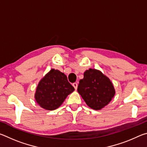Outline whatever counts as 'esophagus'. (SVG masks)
Here are the masks:
<instances>
[{
	"label": "esophagus",
	"instance_id": "1",
	"mask_svg": "<svg viewBox=\"0 0 147 147\" xmlns=\"http://www.w3.org/2000/svg\"><path fill=\"white\" fill-rule=\"evenodd\" d=\"M73 87H74V89H77V88H78V84H77V83H73Z\"/></svg>",
	"mask_w": 147,
	"mask_h": 147
}]
</instances>
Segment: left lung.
Instances as JSON below:
<instances>
[{
    "mask_svg": "<svg viewBox=\"0 0 147 147\" xmlns=\"http://www.w3.org/2000/svg\"><path fill=\"white\" fill-rule=\"evenodd\" d=\"M78 92L91 108L99 110L108 104L115 95L113 84L100 71L89 69L79 82Z\"/></svg>",
    "mask_w": 147,
    "mask_h": 147,
    "instance_id": "left-lung-1",
    "label": "left lung"
}]
</instances>
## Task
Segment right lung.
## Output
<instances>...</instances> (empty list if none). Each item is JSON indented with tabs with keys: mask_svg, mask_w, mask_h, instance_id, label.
Instances as JSON below:
<instances>
[{
	"mask_svg": "<svg viewBox=\"0 0 147 147\" xmlns=\"http://www.w3.org/2000/svg\"><path fill=\"white\" fill-rule=\"evenodd\" d=\"M74 90L65 74L52 69L39 82L35 99L41 108L54 110L59 108Z\"/></svg>",
	"mask_w": 147,
	"mask_h": 147,
	"instance_id": "1",
	"label": "right lung"
}]
</instances>
